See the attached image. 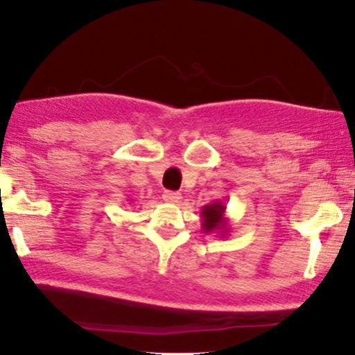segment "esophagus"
Wrapping results in <instances>:
<instances>
[{
  "label": "esophagus",
  "instance_id": "obj_1",
  "mask_svg": "<svg viewBox=\"0 0 355 355\" xmlns=\"http://www.w3.org/2000/svg\"><path fill=\"white\" fill-rule=\"evenodd\" d=\"M162 199L168 202H179V199H181V194L179 193H174V191H166L164 194H162Z\"/></svg>",
  "mask_w": 355,
  "mask_h": 355
}]
</instances>
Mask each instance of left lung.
Returning a JSON list of instances; mask_svg holds the SVG:
<instances>
[{
	"label": "left lung",
	"instance_id": "obj_1",
	"mask_svg": "<svg viewBox=\"0 0 355 355\" xmlns=\"http://www.w3.org/2000/svg\"><path fill=\"white\" fill-rule=\"evenodd\" d=\"M202 231L206 234L218 232L220 237L229 236V219L226 218V204L223 201H214L201 209Z\"/></svg>",
	"mask_w": 355,
	"mask_h": 355
}]
</instances>
